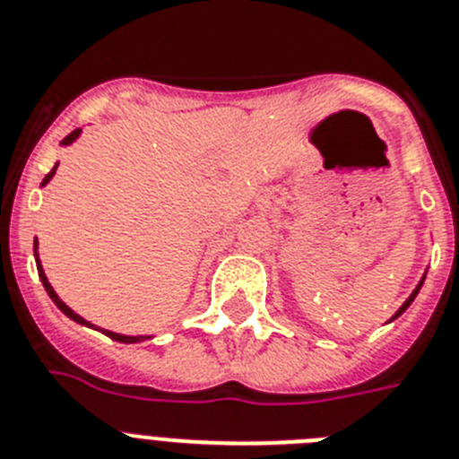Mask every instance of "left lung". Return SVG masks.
<instances>
[{"instance_id": "8db88e82", "label": "left lung", "mask_w": 459, "mask_h": 459, "mask_svg": "<svg viewBox=\"0 0 459 459\" xmlns=\"http://www.w3.org/2000/svg\"><path fill=\"white\" fill-rule=\"evenodd\" d=\"M425 277H427V271H425V275L420 277V282H418V287H415V289H413V294L408 296L406 301H403V303H402V307H399V310H396V313H394V315H392V319H390V322H394V319H396V317H402V315H403V313H406V310H408V306H411V303H413V301H415V296H418L420 287H422V282H425Z\"/></svg>"}]
</instances>
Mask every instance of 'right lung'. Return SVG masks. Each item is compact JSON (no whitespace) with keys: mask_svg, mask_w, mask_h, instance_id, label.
<instances>
[{"mask_svg":"<svg viewBox=\"0 0 459 459\" xmlns=\"http://www.w3.org/2000/svg\"><path fill=\"white\" fill-rule=\"evenodd\" d=\"M79 134H81V128H79V130H74V133H72V134H67V137H65V140L60 142V144H63V146L74 144V142L79 140ZM56 170H57V163H56V168H53V170L48 172V175L44 177V182H41V186H46V184L51 182V179H53V175H56ZM37 249H39V242L34 240V261H37V271H39V280H41V284H44L46 294L51 296V301L56 303V306L60 307V310H63V313L67 315L69 319H74L76 325H83V326H91V329H98V331H102V333H105V336H109L111 341H118V342H142V341H149V338H153V336H126V333H117V331H109V329H100V326L91 325V322H88V319H83V317H81V315H76L74 310H72V307H69L67 303H65L63 299H60V296L56 294V289L51 287V282H48V277H46V273H44V265H41L39 252H37Z\"/></svg>","mask_w":459,"mask_h":459,"instance_id":"right-lung-1","label":"right lung"}]
</instances>
